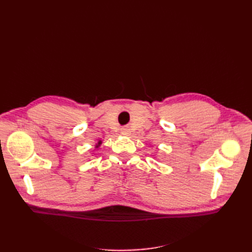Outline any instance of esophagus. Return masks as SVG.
<instances>
[{
	"instance_id": "1",
	"label": "esophagus",
	"mask_w": 252,
	"mask_h": 252,
	"mask_svg": "<svg viewBox=\"0 0 252 252\" xmlns=\"http://www.w3.org/2000/svg\"><path fill=\"white\" fill-rule=\"evenodd\" d=\"M122 134H124V135H128V134H129V129H128L127 127L122 128Z\"/></svg>"
}]
</instances>
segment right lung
<instances>
[{
    "label": "right lung",
    "instance_id": "1",
    "mask_svg": "<svg viewBox=\"0 0 252 252\" xmlns=\"http://www.w3.org/2000/svg\"><path fill=\"white\" fill-rule=\"evenodd\" d=\"M100 144H101V142H100V143H98V145H100Z\"/></svg>",
    "mask_w": 252,
    "mask_h": 252
}]
</instances>
